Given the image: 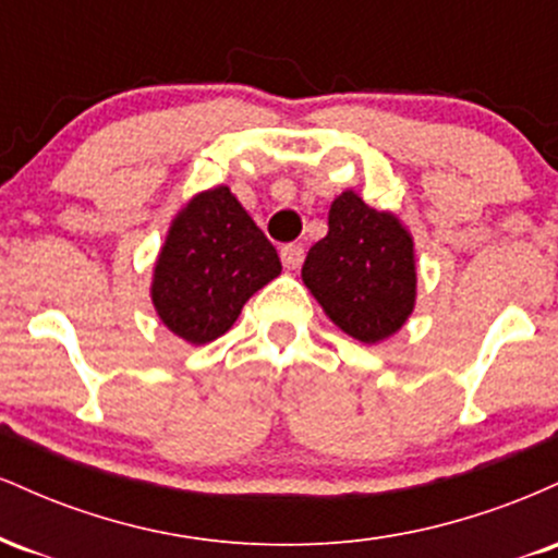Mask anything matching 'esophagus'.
<instances>
[{"mask_svg":"<svg viewBox=\"0 0 558 558\" xmlns=\"http://www.w3.org/2000/svg\"><path fill=\"white\" fill-rule=\"evenodd\" d=\"M280 259H283L288 270H299L301 262H304V246H301V243H286V246L280 248Z\"/></svg>","mask_w":558,"mask_h":558,"instance_id":"obj_1","label":"esophagus"}]
</instances>
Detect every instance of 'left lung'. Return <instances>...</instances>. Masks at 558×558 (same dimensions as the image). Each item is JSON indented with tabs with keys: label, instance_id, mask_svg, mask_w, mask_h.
I'll return each instance as SVG.
<instances>
[{
	"label": "left lung",
	"instance_id": "1",
	"mask_svg": "<svg viewBox=\"0 0 558 558\" xmlns=\"http://www.w3.org/2000/svg\"><path fill=\"white\" fill-rule=\"evenodd\" d=\"M301 280L345 336L380 343L417 304L414 239L393 213L349 189L332 198L328 235L310 248Z\"/></svg>",
	"mask_w": 558,
	"mask_h": 558
}]
</instances>
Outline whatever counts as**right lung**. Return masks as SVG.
Masks as SVG:
<instances>
[{
    "label": "right lung",
    "instance_id": "1",
    "mask_svg": "<svg viewBox=\"0 0 558 558\" xmlns=\"http://www.w3.org/2000/svg\"><path fill=\"white\" fill-rule=\"evenodd\" d=\"M280 257L228 185L198 191L172 217L151 272L157 317L185 343L233 328L243 304L280 275Z\"/></svg>",
    "mask_w": 558,
    "mask_h": 558
}]
</instances>
